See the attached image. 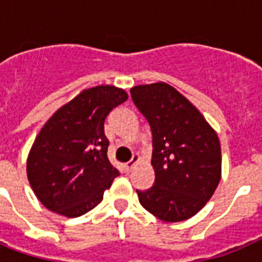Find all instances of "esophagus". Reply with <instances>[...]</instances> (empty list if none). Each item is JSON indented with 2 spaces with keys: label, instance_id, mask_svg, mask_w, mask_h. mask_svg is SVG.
<instances>
[{
  "label": "esophagus",
  "instance_id": "1",
  "mask_svg": "<svg viewBox=\"0 0 262 262\" xmlns=\"http://www.w3.org/2000/svg\"><path fill=\"white\" fill-rule=\"evenodd\" d=\"M140 160V156H139V154H135V155L132 156V159L129 160V162H127L126 163V166H125V167H126V170L127 171H130L132 168L135 167V164L137 163V162H139Z\"/></svg>",
  "mask_w": 262,
  "mask_h": 262
}]
</instances>
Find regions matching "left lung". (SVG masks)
<instances>
[{
    "label": "left lung",
    "instance_id": "8db88e82",
    "mask_svg": "<svg viewBox=\"0 0 262 262\" xmlns=\"http://www.w3.org/2000/svg\"><path fill=\"white\" fill-rule=\"evenodd\" d=\"M132 99L152 130L155 183L137 190L140 204L158 219H190L211 200L222 178V149L215 129L170 84L136 85Z\"/></svg>",
    "mask_w": 262,
    "mask_h": 262
}]
</instances>
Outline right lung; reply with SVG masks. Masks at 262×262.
Instances as JSON below:
<instances>
[{
  "mask_svg": "<svg viewBox=\"0 0 262 262\" xmlns=\"http://www.w3.org/2000/svg\"><path fill=\"white\" fill-rule=\"evenodd\" d=\"M126 99L114 85L87 88L43 125L27 158V177L47 209L79 217L102 201L119 175L107 158L104 121Z\"/></svg>",
  "mask_w": 262,
  "mask_h": 262,
  "instance_id": "add662e5",
  "label": "right lung"
}]
</instances>
